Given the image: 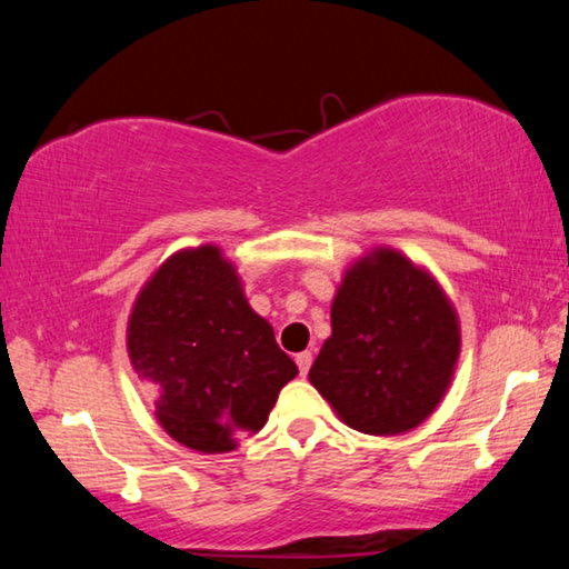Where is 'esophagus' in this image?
Listing matches in <instances>:
<instances>
[{"label":"esophagus","instance_id":"34e87169","mask_svg":"<svg viewBox=\"0 0 569 569\" xmlns=\"http://www.w3.org/2000/svg\"><path fill=\"white\" fill-rule=\"evenodd\" d=\"M296 363H298V371H301V377H306L308 369H311V363H313V353L311 351L296 353Z\"/></svg>","mask_w":569,"mask_h":569}]
</instances>
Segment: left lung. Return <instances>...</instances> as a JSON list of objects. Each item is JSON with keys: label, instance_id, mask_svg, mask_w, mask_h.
Masks as SVG:
<instances>
[{"label": "left lung", "instance_id": "8db88e82", "mask_svg": "<svg viewBox=\"0 0 569 569\" xmlns=\"http://www.w3.org/2000/svg\"><path fill=\"white\" fill-rule=\"evenodd\" d=\"M459 346L441 286L399 250L377 248L346 271L308 379L351 429L393 437L437 409Z\"/></svg>", "mask_w": 569, "mask_h": 569}]
</instances>
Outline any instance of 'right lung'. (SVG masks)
Returning a JSON list of instances; mask_svg holds the SVG:
<instances>
[{
    "mask_svg": "<svg viewBox=\"0 0 569 569\" xmlns=\"http://www.w3.org/2000/svg\"><path fill=\"white\" fill-rule=\"evenodd\" d=\"M128 353L160 427L206 455L261 431L298 373L218 246L178 250L158 268L132 306Z\"/></svg>",
    "mask_w": 569,
    "mask_h": 569,
    "instance_id": "1",
    "label": "right lung"
}]
</instances>
